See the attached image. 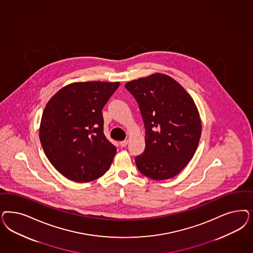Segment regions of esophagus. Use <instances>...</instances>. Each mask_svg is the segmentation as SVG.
Here are the masks:
<instances>
[{"instance_id": "1", "label": "esophagus", "mask_w": 253, "mask_h": 253, "mask_svg": "<svg viewBox=\"0 0 253 253\" xmlns=\"http://www.w3.org/2000/svg\"><path fill=\"white\" fill-rule=\"evenodd\" d=\"M127 140H123V141H120L119 142V144H120V146L121 147H126V145H127Z\"/></svg>"}]
</instances>
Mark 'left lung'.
I'll list each match as a JSON object with an SVG mask.
<instances>
[{
    "label": "left lung",
    "mask_w": 253,
    "mask_h": 253,
    "mask_svg": "<svg viewBox=\"0 0 253 253\" xmlns=\"http://www.w3.org/2000/svg\"><path fill=\"white\" fill-rule=\"evenodd\" d=\"M125 86L139 104L146 130L145 150L135 158L138 169L156 180L175 177L193 158L201 136L194 99L166 74H152Z\"/></svg>",
    "instance_id": "8db88e82"
}]
</instances>
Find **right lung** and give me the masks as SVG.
<instances>
[{
    "label": "right lung",
    "instance_id": "add662e5",
    "mask_svg": "<svg viewBox=\"0 0 253 253\" xmlns=\"http://www.w3.org/2000/svg\"><path fill=\"white\" fill-rule=\"evenodd\" d=\"M118 86V82L74 83L47 102L39 137L50 163L66 178L88 182L110 169L116 147L103 133L101 111Z\"/></svg>",
    "mask_w": 253,
    "mask_h": 253
}]
</instances>
